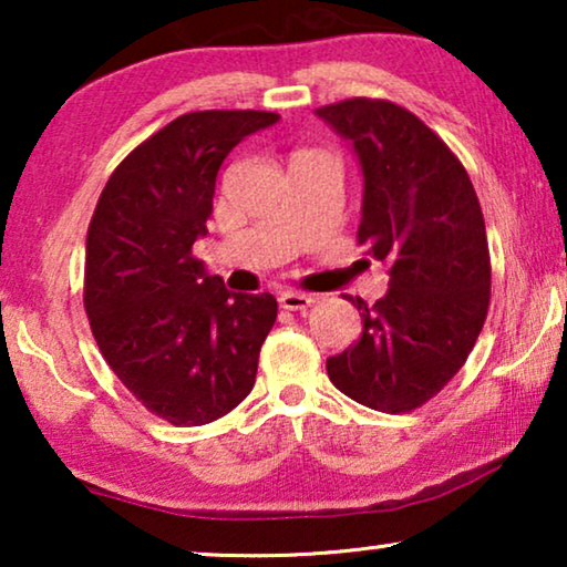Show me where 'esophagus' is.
<instances>
[{
    "mask_svg": "<svg viewBox=\"0 0 567 567\" xmlns=\"http://www.w3.org/2000/svg\"><path fill=\"white\" fill-rule=\"evenodd\" d=\"M312 301L315 297H309V293H301V291L278 293V305H281V309H289V312H301V309H307Z\"/></svg>",
    "mask_w": 567,
    "mask_h": 567,
    "instance_id": "esophagus-1",
    "label": "esophagus"
}]
</instances>
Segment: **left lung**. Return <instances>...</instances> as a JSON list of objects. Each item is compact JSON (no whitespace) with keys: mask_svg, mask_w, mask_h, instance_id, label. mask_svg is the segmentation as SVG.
I'll list each match as a JSON object with an SVG mask.
<instances>
[{"mask_svg":"<svg viewBox=\"0 0 567 567\" xmlns=\"http://www.w3.org/2000/svg\"><path fill=\"white\" fill-rule=\"evenodd\" d=\"M315 113L359 159V243L390 262L377 305L348 297L363 330L330 355L328 377L361 405L405 413L441 392L483 330L491 255L477 193L452 150L405 107L355 97Z\"/></svg>","mask_w":567,"mask_h":567,"instance_id":"1","label":"left lung"}]
</instances>
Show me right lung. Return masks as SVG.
<instances>
[{"instance_id": "1", "label": "right lung", "mask_w": 567, "mask_h": 567, "mask_svg": "<svg viewBox=\"0 0 567 567\" xmlns=\"http://www.w3.org/2000/svg\"><path fill=\"white\" fill-rule=\"evenodd\" d=\"M262 111L185 113L115 167L87 231L84 309L113 374L173 425H204L255 384L270 293H231L193 245L206 237L221 162Z\"/></svg>"}]
</instances>
